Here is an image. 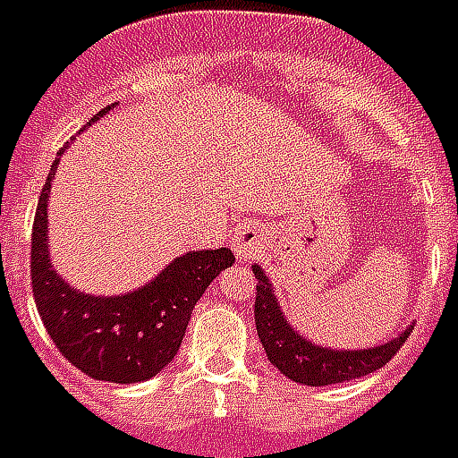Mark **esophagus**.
<instances>
[{"label": "esophagus", "mask_w": 458, "mask_h": 458, "mask_svg": "<svg viewBox=\"0 0 458 458\" xmlns=\"http://www.w3.org/2000/svg\"><path fill=\"white\" fill-rule=\"evenodd\" d=\"M232 246H234V256L239 261L254 259L261 251V246H264V232H261V226H256V224L239 226L234 236H232Z\"/></svg>", "instance_id": "obj_1"}]
</instances>
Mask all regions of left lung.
Wrapping results in <instances>:
<instances>
[{
	"label": "left lung",
	"instance_id": "1",
	"mask_svg": "<svg viewBox=\"0 0 458 458\" xmlns=\"http://www.w3.org/2000/svg\"><path fill=\"white\" fill-rule=\"evenodd\" d=\"M251 271L259 281L254 303L256 333L266 350V358L281 375H286L288 379L301 382V385L323 387V385H338V382H348V379L365 377L394 358V352L404 345V340L414 327H404L397 338L375 345V348H323L313 340H308L306 335H301L296 327L288 323L264 268L254 264Z\"/></svg>",
	"mask_w": 458,
	"mask_h": 458
}]
</instances>
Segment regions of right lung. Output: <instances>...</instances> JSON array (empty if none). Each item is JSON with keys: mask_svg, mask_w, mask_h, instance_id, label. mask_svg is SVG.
<instances>
[{"mask_svg": "<svg viewBox=\"0 0 458 458\" xmlns=\"http://www.w3.org/2000/svg\"><path fill=\"white\" fill-rule=\"evenodd\" d=\"M110 108L98 110L89 125ZM56 165L58 157L51 165V174ZM51 174L38 197L31 236V288L48 335L71 365L93 379L132 385L155 377L177 355L192 308L214 278L234 264V254L226 246L190 251L131 293H83L51 266L47 216Z\"/></svg>", "mask_w": 458, "mask_h": 458, "instance_id": "obj_1", "label": "right lung"}]
</instances>
